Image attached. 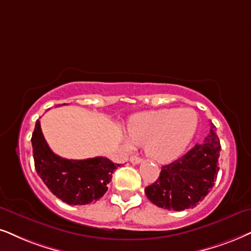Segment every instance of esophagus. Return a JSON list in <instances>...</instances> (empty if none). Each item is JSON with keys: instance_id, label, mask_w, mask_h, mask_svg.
<instances>
[{"instance_id": "esophagus-1", "label": "esophagus", "mask_w": 251, "mask_h": 251, "mask_svg": "<svg viewBox=\"0 0 251 251\" xmlns=\"http://www.w3.org/2000/svg\"><path fill=\"white\" fill-rule=\"evenodd\" d=\"M129 161H131L133 164H139L142 160H141L140 157H138V156H131V158H129Z\"/></svg>"}]
</instances>
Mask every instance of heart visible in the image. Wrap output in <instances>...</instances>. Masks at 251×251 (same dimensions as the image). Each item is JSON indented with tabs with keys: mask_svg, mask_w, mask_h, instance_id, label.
Segmentation results:
<instances>
[{
	"mask_svg": "<svg viewBox=\"0 0 251 251\" xmlns=\"http://www.w3.org/2000/svg\"><path fill=\"white\" fill-rule=\"evenodd\" d=\"M198 116L192 109H163L133 116L126 146L145 145L157 162H170L185 151L196 134Z\"/></svg>",
	"mask_w": 251,
	"mask_h": 251,
	"instance_id": "b5f03b06",
	"label": "heart"
}]
</instances>
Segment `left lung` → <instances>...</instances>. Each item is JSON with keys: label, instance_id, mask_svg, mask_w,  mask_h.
Here are the masks:
<instances>
[{"label": "left lung", "instance_id": "left-lung-1", "mask_svg": "<svg viewBox=\"0 0 251 251\" xmlns=\"http://www.w3.org/2000/svg\"><path fill=\"white\" fill-rule=\"evenodd\" d=\"M221 146L217 128L211 129L201 144L161 169L160 177L145 189L154 205L169 211L193 208L207 196L217 180Z\"/></svg>", "mask_w": 251, "mask_h": 251}]
</instances>
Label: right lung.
<instances>
[{
  "label": "right lung",
  "mask_w": 251,
  "mask_h": 251,
  "mask_svg": "<svg viewBox=\"0 0 251 251\" xmlns=\"http://www.w3.org/2000/svg\"><path fill=\"white\" fill-rule=\"evenodd\" d=\"M31 141L37 174L56 198L69 205H87L100 201L107 191L112 174L119 167L103 156L87 160L58 156L47 145L39 120Z\"/></svg>",
  "instance_id": "1"
}]
</instances>
